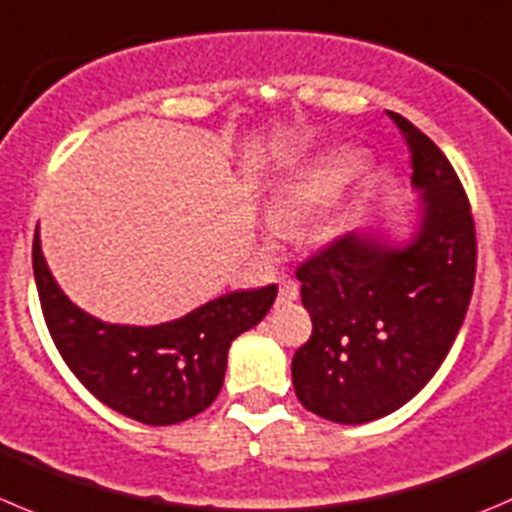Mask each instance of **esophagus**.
Masks as SVG:
<instances>
[{
	"mask_svg": "<svg viewBox=\"0 0 512 512\" xmlns=\"http://www.w3.org/2000/svg\"><path fill=\"white\" fill-rule=\"evenodd\" d=\"M297 297H300V287H297V282L282 280L280 290H277V302H280V305H290V302H295Z\"/></svg>",
	"mask_w": 512,
	"mask_h": 512,
	"instance_id": "1",
	"label": "esophagus"
}]
</instances>
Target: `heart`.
<instances>
[{"label": "heart", "instance_id": "heart-1", "mask_svg": "<svg viewBox=\"0 0 512 512\" xmlns=\"http://www.w3.org/2000/svg\"><path fill=\"white\" fill-rule=\"evenodd\" d=\"M355 152H332L300 172L282 180L265 200V217L275 230L290 232L307 217L320 215L342 192V187L355 175Z\"/></svg>", "mask_w": 512, "mask_h": 512}]
</instances>
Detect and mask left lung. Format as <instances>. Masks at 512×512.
<instances>
[{"instance_id": "obj_1", "label": "left lung", "mask_w": 512, "mask_h": 512, "mask_svg": "<svg viewBox=\"0 0 512 512\" xmlns=\"http://www.w3.org/2000/svg\"><path fill=\"white\" fill-rule=\"evenodd\" d=\"M413 152L408 237L347 232L297 270L312 335L292 357L295 395L340 425L385 418L443 365L475 282V225L448 157L393 114Z\"/></svg>"}]
</instances>
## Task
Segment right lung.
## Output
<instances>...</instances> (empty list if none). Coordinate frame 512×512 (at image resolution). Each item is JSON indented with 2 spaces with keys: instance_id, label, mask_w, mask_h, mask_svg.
<instances>
[{
  "instance_id": "add662e5",
  "label": "right lung",
  "mask_w": 512,
  "mask_h": 512,
  "mask_svg": "<svg viewBox=\"0 0 512 512\" xmlns=\"http://www.w3.org/2000/svg\"><path fill=\"white\" fill-rule=\"evenodd\" d=\"M34 280L49 335L84 388L124 418L175 425L210 408L220 395L232 340L255 327L277 287L237 290L160 325H117L74 305L54 280L39 240Z\"/></svg>"
}]
</instances>
